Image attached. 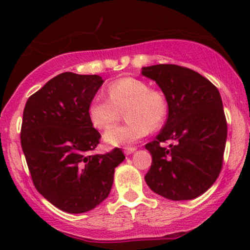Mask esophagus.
<instances>
[{
	"label": "esophagus",
	"mask_w": 250,
	"mask_h": 250,
	"mask_svg": "<svg viewBox=\"0 0 250 250\" xmlns=\"http://www.w3.org/2000/svg\"><path fill=\"white\" fill-rule=\"evenodd\" d=\"M135 150H137V148H135V147H125V153L127 156L128 155H132V153L134 152Z\"/></svg>",
	"instance_id": "obj_1"
}]
</instances>
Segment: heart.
I'll use <instances>...</instances> for the list:
<instances>
[{
  "label": "heart",
  "instance_id": "heart-1",
  "mask_svg": "<svg viewBox=\"0 0 250 250\" xmlns=\"http://www.w3.org/2000/svg\"><path fill=\"white\" fill-rule=\"evenodd\" d=\"M109 98L95 95L88 106V117L98 129H104L115 122L125 110L127 123L107 128L104 140L112 146H128L145 137L150 129H157L168 113L165 93L151 89L146 81L123 77L107 85Z\"/></svg>",
  "mask_w": 250,
  "mask_h": 250
}]
</instances>
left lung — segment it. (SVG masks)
I'll return each mask as SVG.
<instances>
[{"mask_svg": "<svg viewBox=\"0 0 250 250\" xmlns=\"http://www.w3.org/2000/svg\"><path fill=\"white\" fill-rule=\"evenodd\" d=\"M168 100V118L156 140L145 147L152 165L145 181L172 201L193 200L206 192L223 167L228 123L218 88L198 72L173 64L143 67ZM170 141L169 148L161 142Z\"/></svg>", "mask_w": 250, "mask_h": 250, "instance_id": "obj_1", "label": "left lung"}]
</instances>
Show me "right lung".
<instances>
[{
    "label": "right lung",
    "instance_id": "1",
    "mask_svg": "<svg viewBox=\"0 0 250 250\" xmlns=\"http://www.w3.org/2000/svg\"><path fill=\"white\" fill-rule=\"evenodd\" d=\"M98 75L62 72L27 99L20 141L36 190L66 213L92 210L109 196L122 150L89 155L100 133L88 106L103 84Z\"/></svg>",
    "mask_w": 250,
    "mask_h": 250
}]
</instances>
